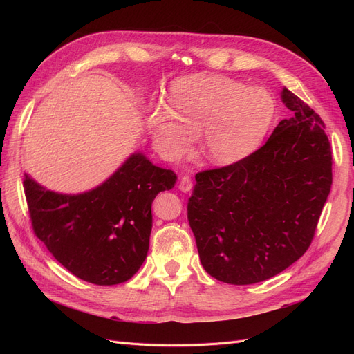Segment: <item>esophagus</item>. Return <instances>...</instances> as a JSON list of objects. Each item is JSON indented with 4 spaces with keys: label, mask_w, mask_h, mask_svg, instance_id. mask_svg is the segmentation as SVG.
<instances>
[{
    "label": "esophagus",
    "mask_w": 354,
    "mask_h": 354,
    "mask_svg": "<svg viewBox=\"0 0 354 354\" xmlns=\"http://www.w3.org/2000/svg\"><path fill=\"white\" fill-rule=\"evenodd\" d=\"M178 189L181 192H189L192 189V178L189 174H185L183 177L180 178V185H178Z\"/></svg>",
    "instance_id": "obj_1"
}]
</instances>
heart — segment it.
Returning <instances> with one entry per match:
<instances>
[{
	"mask_svg": "<svg viewBox=\"0 0 354 354\" xmlns=\"http://www.w3.org/2000/svg\"><path fill=\"white\" fill-rule=\"evenodd\" d=\"M167 104L147 116V127L165 158L178 159L194 145L214 164L229 165L260 146L274 118V100L261 87H245L223 75H192L169 85Z\"/></svg>",
	"mask_w": 354,
	"mask_h": 354,
	"instance_id": "heart-1",
	"label": "heart"
}]
</instances>
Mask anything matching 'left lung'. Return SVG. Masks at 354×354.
Here are the masks:
<instances>
[{"label": "left lung", "instance_id": "1", "mask_svg": "<svg viewBox=\"0 0 354 354\" xmlns=\"http://www.w3.org/2000/svg\"><path fill=\"white\" fill-rule=\"evenodd\" d=\"M260 149L227 167L201 171L187 202L199 259L212 277L251 285L279 274L308 250L332 185L325 124L294 93Z\"/></svg>", "mask_w": 354, "mask_h": 354}]
</instances>
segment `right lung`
<instances>
[{"mask_svg":"<svg viewBox=\"0 0 354 354\" xmlns=\"http://www.w3.org/2000/svg\"><path fill=\"white\" fill-rule=\"evenodd\" d=\"M177 176L133 153L103 185L80 195L47 190L25 174L32 229L73 276L94 285L127 282L149 251L152 202Z\"/></svg>","mask_w":354,"mask_h":354,"instance_id":"obj_1","label":"right lung"}]
</instances>
